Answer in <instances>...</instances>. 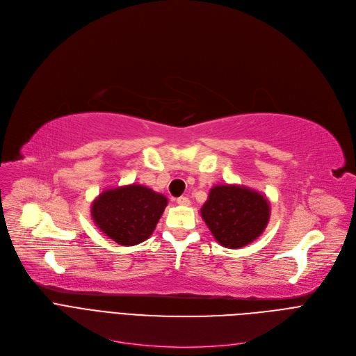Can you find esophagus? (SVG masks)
Masks as SVG:
<instances>
[{"label": "esophagus", "instance_id": "1", "mask_svg": "<svg viewBox=\"0 0 356 356\" xmlns=\"http://www.w3.org/2000/svg\"><path fill=\"white\" fill-rule=\"evenodd\" d=\"M177 202L179 205H190L191 204V201H190V198H188V197H179V198H177Z\"/></svg>", "mask_w": 356, "mask_h": 356}]
</instances>
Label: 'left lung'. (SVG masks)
Listing matches in <instances>:
<instances>
[{"mask_svg": "<svg viewBox=\"0 0 356 356\" xmlns=\"http://www.w3.org/2000/svg\"><path fill=\"white\" fill-rule=\"evenodd\" d=\"M201 217L221 245L240 248L261 236L270 218V204L247 186L216 185L201 208Z\"/></svg>", "mask_w": 356, "mask_h": 356, "instance_id": "8db88e82", "label": "left lung"}]
</instances>
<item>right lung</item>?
<instances>
[{
    "label": "right lung",
    "instance_id": "1",
    "mask_svg": "<svg viewBox=\"0 0 356 356\" xmlns=\"http://www.w3.org/2000/svg\"><path fill=\"white\" fill-rule=\"evenodd\" d=\"M168 200L145 185H124L103 191L92 204V218L103 234L120 245L148 238Z\"/></svg>",
    "mask_w": 356,
    "mask_h": 356
}]
</instances>
